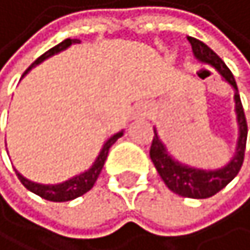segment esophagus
<instances>
[{
	"instance_id": "esophagus-1",
	"label": "esophagus",
	"mask_w": 250,
	"mask_h": 250,
	"mask_svg": "<svg viewBox=\"0 0 250 250\" xmlns=\"http://www.w3.org/2000/svg\"><path fill=\"white\" fill-rule=\"evenodd\" d=\"M150 115V106H148L146 104H142L139 105V108H137V116L139 118H145Z\"/></svg>"
}]
</instances>
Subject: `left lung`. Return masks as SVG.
<instances>
[{
  "label": "left lung",
  "instance_id": "8db88e82",
  "mask_svg": "<svg viewBox=\"0 0 250 250\" xmlns=\"http://www.w3.org/2000/svg\"><path fill=\"white\" fill-rule=\"evenodd\" d=\"M193 54L199 62L212 65L214 68L219 71L220 76L228 84H231L234 91V111H236V121H238V144L234 156L230 159L227 166L215 170H204V169H194L187 166V164L179 163L169 155L166 150V145L159 140V135L155 129V137L151 142L150 148V158L158 174L161 175L163 182L170 191H174L179 196L184 198H194V199H204L214 196L219 193L222 188H225L230 182L238 175L241 166L244 161V151H246V140H248V123H246V115L243 110V104H241L239 92L234 76L230 71V68L225 65V62L217 56V54L203 41L196 40V38L188 36Z\"/></svg>",
  "mask_w": 250,
  "mask_h": 250
}]
</instances>
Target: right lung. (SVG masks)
<instances>
[{
  "instance_id": "right-lung-1",
  "label": "right lung",
  "mask_w": 250,
  "mask_h": 250,
  "mask_svg": "<svg viewBox=\"0 0 250 250\" xmlns=\"http://www.w3.org/2000/svg\"><path fill=\"white\" fill-rule=\"evenodd\" d=\"M75 42H80V40H65L62 41L60 44L57 46H54L52 49H49L47 52L42 54L41 57H38L33 63L30 65V68L25 71L23 76L28 73V71L33 68V66L36 65H40L42 60H46L49 59L51 56H54V54H59V52H62L63 49L66 47H70L71 44H75ZM123 135V130L121 132H118L115 135H111V137L108 139L104 144L102 146V150H100L99 153V156L97 159L94 161V164L91 167H89L86 172H81V174H78L75 177H71L70 180H65L62 182V184H57V185H42V184H35V182H31L28 179H25V177L22 174H19L17 170H16V174L19 177V180L22 182V185L27 188V190H30L31 193H35L38 194V196H41V198H44L47 199V201H54V203H63V201H71V199H75L78 196H83L84 193H87L91 188L94 187V184L97 182L99 179V175L100 172H102V167H104V164H105V159L106 156H108V150H110V146L115 144V142L120 139Z\"/></svg>"
}]
</instances>
